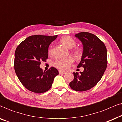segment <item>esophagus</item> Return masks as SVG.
I'll return each instance as SVG.
<instances>
[{
  "label": "esophagus",
  "mask_w": 122,
  "mask_h": 122,
  "mask_svg": "<svg viewBox=\"0 0 122 122\" xmlns=\"http://www.w3.org/2000/svg\"><path fill=\"white\" fill-rule=\"evenodd\" d=\"M59 73L60 74H66V73L63 72V71H59Z\"/></svg>",
  "instance_id": "obj_1"
}]
</instances>
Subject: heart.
<instances>
[{
    "label": "heart",
    "mask_w": 122,
    "mask_h": 122,
    "mask_svg": "<svg viewBox=\"0 0 122 122\" xmlns=\"http://www.w3.org/2000/svg\"><path fill=\"white\" fill-rule=\"evenodd\" d=\"M61 42L66 47L68 48H72V52L76 56H81V51L79 48L75 47L76 45V41L74 39L69 36H64L61 39ZM53 52L52 46H51L48 50V53L50 55H51ZM74 62V60L71 58H63V59H58L55 61L54 66L56 68L62 71H67L69 69L71 65Z\"/></svg>",
    "instance_id": "obj_1"
}]
</instances>
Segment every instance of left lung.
Listing matches in <instances>:
<instances>
[{"label": "left lung", "instance_id": "8db88e82", "mask_svg": "<svg viewBox=\"0 0 122 122\" xmlns=\"http://www.w3.org/2000/svg\"><path fill=\"white\" fill-rule=\"evenodd\" d=\"M83 43V51L77 68L83 67L84 71L73 73L74 79L70 82L71 89L78 92L89 90L96 86L102 77L108 60L104 43L94 34L81 32L75 35Z\"/></svg>", "mask_w": 122, "mask_h": 122}]
</instances>
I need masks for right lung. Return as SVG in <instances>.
Returning <instances> with one entry per match:
<instances>
[{"instance_id":"add662e5","label":"right lung","mask_w":122,"mask_h":122,"mask_svg":"<svg viewBox=\"0 0 122 122\" xmlns=\"http://www.w3.org/2000/svg\"><path fill=\"white\" fill-rule=\"evenodd\" d=\"M58 36L34 35L23 41L16 48L14 70L24 87L36 93L47 92L52 86L55 76L59 74L56 68L46 71L40 68L41 61L48 58V47Z\"/></svg>"}]
</instances>
